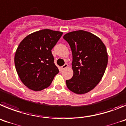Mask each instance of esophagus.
<instances>
[{"label":"esophagus","instance_id":"1","mask_svg":"<svg viewBox=\"0 0 126 126\" xmlns=\"http://www.w3.org/2000/svg\"><path fill=\"white\" fill-rule=\"evenodd\" d=\"M67 67H68V64H66H66H64V65H63L62 66H61L60 67L61 71H62V70H63L64 68H67Z\"/></svg>","mask_w":126,"mask_h":126}]
</instances>
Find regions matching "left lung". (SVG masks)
Masks as SVG:
<instances>
[{"label": "left lung", "instance_id": "left-lung-1", "mask_svg": "<svg viewBox=\"0 0 126 126\" xmlns=\"http://www.w3.org/2000/svg\"><path fill=\"white\" fill-rule=\"evenodd\" d=\"M71 47L73 76L66 80L68 88L77 94L90 92L101 80L108 63L107 49L101 39L85 31L66 34Z\"/></svg>", "mask_w": 126, "mask_h": 126}]
</instances>
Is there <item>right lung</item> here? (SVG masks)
<instances>
[{
	"label": "right lung",
	"instance_id": "right-lung-1",
	"mask_svg": "<svg viewBox=\"0 0 126 126\" xmlns=\"http://www.w3.org/2000/svg\"><path fill=\"white\" fill-rule=\"evenodd\" d=\"M62 34L43 29L27 36L19 44L14 57L16 69L22 82L31 90L47 88L58 73L51 49Z\"/></svg>",
	"mask_w": 126,
	"mask_h": 126
}]
</instances>
